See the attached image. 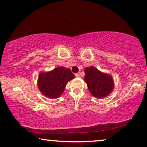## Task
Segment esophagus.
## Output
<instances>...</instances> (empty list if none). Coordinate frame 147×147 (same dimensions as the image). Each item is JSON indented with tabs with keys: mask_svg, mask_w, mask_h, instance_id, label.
<instances>
[{
	"mask_svg": "<svg viewBox=\"0 0 147 147\" xmlns=\"http://www.w3.org/2000/svg\"><path fill=\"white\" fill-rule=\"evenodd\" d=\"M75 76L76 77H80V73H76Z\"/></svg>",
	"mask_w": 147,
	"mask_h": 147,
	"instance_id": "obj_1",
	"label": "esophagus"
}]
</instances>
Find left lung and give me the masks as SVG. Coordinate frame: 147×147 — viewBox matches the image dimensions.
<instances>
[{"label": "left lung", "mask_w": 147, "mask_h": 147, "mask_svg": "<svg viewBox=\"0 0 147 147\" xmlns=\"http://www.w3.org/2000/svg\"><path fill=\"white\" fill-rule=\"evenodd\" d=\"M84 72V81L93 96L103 98L113 92L114 81L110 74L102 73L94 67H86Z\"/></svg>", "instance_id": "8db88e82"}]
</instances>
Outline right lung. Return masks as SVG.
Wrapping results in <instances>:
<instances>
[{
	"mask_svg": "<svg viewBox=\"0 0 147 147\" xmlns=\"http://www.w3.org/2000/svg\"><path fill=\"white\" fill-rule=\"evenodd\" d=\"M74 74L71 70L64 67H56L50 72L40 73L38 79V88L46 97L55 99L64 92L69 81L73 80Z\"/></svg>",
	"mask_w": 147,
	"mask_h": 147,
	"instance_id": "1",
	"label": "right lung"
}]
</instances>
